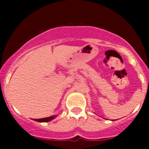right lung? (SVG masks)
<instances>
[{"label": "right lung", "instance_id": "add662e5", "mask_svg": "<svg viewBox=\"0 0 149 149\" xmlns=\"http://www.w3.org/2000/svg\"><path fill=\"white\" fill-rule=\"evenodd\" d=\"M56 118V116H52L47 117V118H43V119H33L36 122H50V121L53 120L54 119Z\"/></svg>", "mask_w": 149, "mask_h": 149}]
</instances>
